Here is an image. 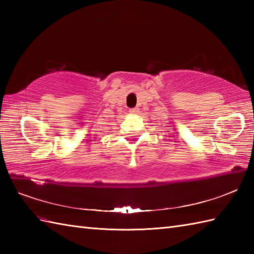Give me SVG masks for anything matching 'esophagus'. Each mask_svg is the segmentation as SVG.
<instances>
[{
    "label": "esophagus",
    "mask_w": 254,
    "mask_h": 254,
    "mask_svg": "<svg viewBox=\"0 0 254 254\" xmlns=\"http://www.w3.org/2000/svg\"><path fill=\"white\" fill-rule=\"evenodd\" d=\"M138 109H137V108H133V109H130V112L131 113H133V115H135V113H138Z\"/></svg>",
    "instance_id": "esophagus-1"
}]
</instances>
